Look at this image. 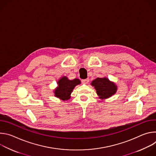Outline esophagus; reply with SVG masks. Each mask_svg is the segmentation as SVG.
Segmentation results:
<instances>
[{"instance_id":"esophagus-1","label":"esophagus","mask_w":156,"mask_h":156,"mask_svg":"<svg viewBox=\"0 0 156 156\" xmlns=\"http://www.w3.org/2000/svg\"><path fill=\"white\" fill-rule=\"evenodd\" d=\"M89 81H90V80H89L88 78L84 79V80H81V82H82L83 84H87V83H89Z\"/></svg>"}]
</instances>
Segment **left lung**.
Instances as JSON below:
<instances>
[{
    "instance_id": "8db88e82",
    "label": "left lung",
    "mask_w": 156,
    "mask_h": 156,
    "mask_svg": "<svg viewBox=\"0 0 156 156\" xmlns=\"http://www.w3.org/2000/svg\"><path fill=\"white\" fill-rule=\"evenodd\" d=\"M97 94L101 99H105L112 96L117 91V86L106 78H97L92 81Z\"/></svg>"
}]
</instances>
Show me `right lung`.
<instances>
[{"label": "right lung", "mask_w": 156, "mask_h": 156, "mask_svg": "<svg viewBox=\"0 0 156 156\" xmlns=\"http://www.w3.org/2000/svg\"><path fill=\"white\" fill-rule=\"evenodd\" d=\"M58 87L55 90V96L63 101L68 100L70 98V94L73 88L80 84V80L74 79L70 80L67 78L63 76L58 81Z\"/></svg>", "instance_id": "obj_1"}]
</instances>
